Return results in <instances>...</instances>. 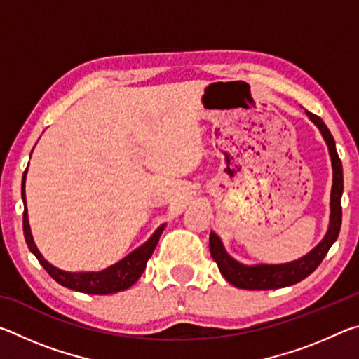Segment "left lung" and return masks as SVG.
Wrapping results in <instances>:
<instances>
[{
  "label": "left lung",
  "mask_w": 359,
  "mask_h": 359,
  "mask_svg": "<svg viewBox=\"0 0 359 359\" xmlns=\"http://www.w3.org/2000/svg\"><path fill=\"white\" fill-rule=\"evenodd\" d=\"M318 130L323 135L325 141L330 149L331 161H332V190H331V220H330V229L325 236V239L313 248V250L306 255V257L291 261L287 264H258V266H244L233 259L229 255L224 252L220 238L215 233H210L209 238V247L210 255L218 264V269L223 274L226 280L238 288L244 290H277L283 287H290L297 282L304 280L312 272L317 269L321 261L326 257L327 250L336 242L340 224H342V205H340V199H342L344 191V174H342V161L337 155L336 142L331 131L327 130L325 121L321 120L318 115L306 111Z\"/></svg>",
  "instance_id": "1"
}]
</instances>
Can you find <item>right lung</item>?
<instances>
[{"label": "right lung", "mask_w": 359, "mask_h": 359, "mask_svg": "<svg viewBox=\"0 0 359 359\" xmlns=\"http://www.w3.org/2000/svg\"><path fill=\"white\" fill-rule=\"evenodd\" d=\"M25 177H27V169L22 179V198L25 201ZM165 229V224L155 231V234L145 242L142 247H139L137 250L130 253L128 257H125L117 264H114L107 269L101 272H65L57 269L55 266L47 263L44 257L39 253L38 248L34 245L32 231H29L28 224V214H27V203L25 210H23V234H25V241L29 250L34 253V257L38 258L42 267L48 272L53 280L63 285L66 288H71L74 291H81V293L87 294H112L117 291H123L130 288L131 285L137 282V278L142 276V272L147 266V261L154 253L155 247L160 241V236Z\"/></svg>", "instance_id": "obj_1"}]
</instances>
